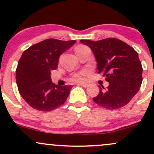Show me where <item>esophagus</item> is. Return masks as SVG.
Instances as JSON below:
<instances>
[{
	"mask_svg": "<svg viewBox=\"0 0 154 154\" xmlns=\"http://www.w3.org/2000/svg\"><path fill=\"white\" fill-rule=\"evenodd\" d=\"M77 85H79L82 86V87L84 88H87L89 86V84H88V83H84V82H81V83H78Z\"/></svg>",
	"mask_w": 154,
	"mask_h": 154,
	"instance_id": "34e87169",
	"label": "esophagus"
}]
</instances>
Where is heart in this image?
Instances as JSON below:
<instances>
[{
  "instance_id": "heart-1",
  "label": "heart",
  "mask_w": 154,
  "mask_h": 154,
  "mask_svg": "<svg viewBox=\"0 0 154 154\" xmlns=\"http://www.w3.org/2000/svg\"><path fill=\"white\" fill-rule=\"evenodd\" d=\"M83 47H85V46H83V45H79L78 47L76 48L75 50L81 48H83ZM87 75H88V71L85 70V71H82L79 72L78 74H76L75 75H74L73 79L74 80L77 81V82H81V81H83L85 79V77Z\"/></svg>"
}]
</instances>
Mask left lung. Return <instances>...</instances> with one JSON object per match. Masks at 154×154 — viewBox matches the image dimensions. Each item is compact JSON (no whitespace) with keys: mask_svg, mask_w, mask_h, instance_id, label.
<instances>
[{"mask_svg":"<svg viewBox=\"0 0 154 154\" xmlns=\"http://www.w3.org/2000/svg\"><path fill=\"white\" fill-rule=\"evenodd\" d=\"M80 42L91 48L96 59L98 72H102L109 82L106 89L100 87L99 94L93 98V101L107 109L125 106L137 94L143 81L138 54L116 38Z\"/></svg>","mask_w":154,"mask_h":154,"instance_id":"8db88e82","label":"left lung"}]
</instances>
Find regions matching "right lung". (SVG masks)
I'll return each mask as SVG.
<instances>
[{
  "label": "right lung",
  "mask_w": 154,
  "mask_h": 154,
  "mask_svg": "<svg viewBox=\"0 0 154 154\" xmlns=\"http://www.w3.org/2000/svg\"><path fill=\"white\" fill-rule=\"evenodd\" d=\"M75 42L47 39L23 52L16 70V81L19 93L32 108L49 111L65 103L72 85H55L51 72L57 68L59 56Z\"/></svg>",
  "instance_id": "1"
}]
</instances>
